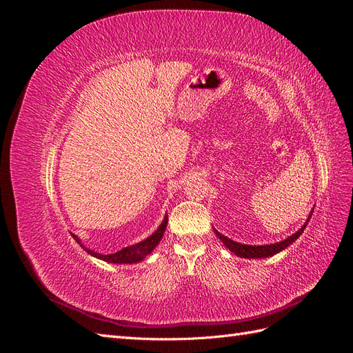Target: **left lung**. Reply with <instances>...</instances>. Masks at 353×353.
<instances>
[{"label": "left lung", "instance_id": "obj_1", "mask_svg": "<svg viewBox=\"0 0 353 353\" xmlns=\"http://www.w3.org/2000/svg\"><path fill=\"white\" fill-rule=\"evenodd\" d=\"M312 212L314 209L311 210V213H309V216L306 219V222L303 223V227L301 230H297L294 234H292L290 237H287L285 240H281L279 243H272V244H263V245H252V244H243V243H237L228 237L223 236V234L218 232L215 230V234L216 237L225 244V248L230 249V252H232L234 254L240 256V258H244V259H262V258H270V256H274L276 253L283 252L284 249H287L288 245H290L293 241H296L299 237H301V234L305 231L306 225L309 219H311L312 216Z\"/></svg>", "mask_w": 353, "mask_h": 353}]
</instances>
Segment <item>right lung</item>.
<instances>
[{"mask_svg":"<svg viewBox=\"0 0 353 353\" xmlns=\"http://www.w3.org/2000/svg\"><path fill=\"white\" fill-rule=\"evenodd\" d=\"M166 225H168V215H165L162 223H160V225L157 227V230L152 234V236H148L145 240L137 243V244H132V245H128V248H123L122 250L112 253V254H101L99 252H94L88 248H85L78 236L72 234V237L78 241V244L85 252L91 254V256H94V258L101 259V261L109 262V263H126L128 265V263L141 262L145 258V256H148L156 249V245L160 243V240H162V237H163Z\"/></svg>","mask_w":353,"mask_h":353,"instance_id":"add662e5","label":"right lung"}]
</instances>
